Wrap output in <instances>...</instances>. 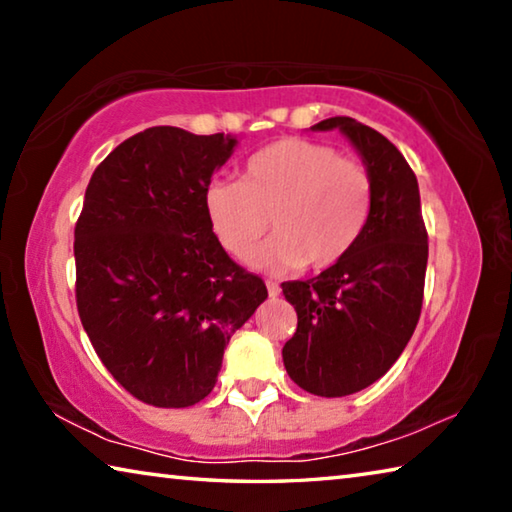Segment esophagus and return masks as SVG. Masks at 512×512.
I'll list each match as a JSON object with an SVG mask.
<instances>
[{
	"mask_svg": "<svg viewBox=\"0 0 512 512\" xmlns=\"http://www.w3.org/2000/svg\"><path fill=\"white\" fill-rule=\"evenodd\" d=\"M266 289H268V296H271V298H275V296H280V284H277V282H273V280H268L266 282Z\"/></svg>",
	"mask_w": 512,
	"mask_h": 512,
	"instance_id": "34e87169",
	"label": "esophagus"
}]
</instances>
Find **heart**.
Here are the masks:
<instances>
[{
	"mask_svg": "<svg viewBox=\"0 0 512 512\" xmlns=\"http://www.w3.org/2000/svg\"><path fill=\"white\" fill-rule=\"evenodd\" d=\"M372 210L368 167L332 144L287 137L250 155L241 183L216 180L205 189V214L219 244L266 271L332 268L357 246Z\"/></svg>",
	"mask_w": 512,
	"mask_h": 512,
	"instance_id": "1",
	"label": "heart"
}]
</instances>
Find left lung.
I'll list each match as a JSON object with an SVG mask.
<instances>
[{"mask_svg": "<svg viewBox=\"0 0 512 512\" xmlns=\"http://www.w3.org/2000/svg\"><path fill=\"white\" fill-rule=\"evenodd\" d=\"M311 128H339L354 144L372 176V210L343 262L305 282H282L298 314L282 359L307 393L345 397L384 377L413 336L429 241L418 178L393 142L352 117H329Z\"/></svg>", "mask_w": 512, "mask_h": 512, "instance_id": "1", "label": "left lung"}]
</instances>
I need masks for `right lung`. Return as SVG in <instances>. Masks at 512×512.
I'll return each instance as SVG.
<instances>
[{
    "label": "right lung",
    "instance_id": "right-lung-1",
    "mask_svg": "<svg viewBox=\"0 0 512 512\" xmlns=\"http://www.w3.org/2000/svg\"><path fill=\"white\" fill-rule=\"evenodd\" d=\"M230 135L153 126L94 169L74 228L76 307L128 393L185 409L212 393L230 336L268 291L210 228L205 189Z\"/></svg>",
    "mask_w": 512,
    "mask_h": 512
}]
</instances>
